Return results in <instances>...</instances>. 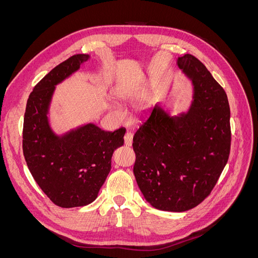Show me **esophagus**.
<instances>
[{
  "label": "esophagus",
  "instance_id": "esophagus-1",
  "mask_svg": "<svg viewBox=\"0 0 258 258\" xmlns=\"http://www.w3.org/2000/svg\"><path fill=\"white\" fill-rule=\"evenodd\" d=\"M132 138H134V136H132L131 132H126V135H124V137H123L124 144H126L127 146H131L132 145Z\"/></svg>",
  "mask_w": 258,
  "mask_h": 258
}]
</instances>
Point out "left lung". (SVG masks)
Here are the masks:
<instances>
[{
    "label": "left lung",
    "mask_w": 258,
    "mask_h": 258,
    "mask_svg": "<svg viewBox=\"0 0 258 258\" xmlns=\"http://www.w3.org/2000/svg\"><path fill=\"white\" fill-rule=\"evenodd\" d=\"M178 67L194 84L187 114L169 117L155 104L134 137V173L145 199L158 210L184 212L214 188L229 158L230 108L227 95L192 54Z\"/></svg>",
    "instance_id": "obj_1"
}]
</instances>
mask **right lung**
Returning <instances> with one entry per match:
<instances>
[{
	"label": "right lung",
	"instance_id": "add662e5",
	"mask_svg": "<svg viewBox=\"0 0 258 258\" xmlns=\"http://www.w3.org/2000/svg\"><path fill=\"white\" fill-rule=\"evenodd\" d=\"M88 58L74 54L45 75L30 93L23 119L22 150L28 168L46 196L61 208L87 206L97 198L126 132L124 128L107 132L89 123L57 137L49 128L47 112L54 86Z\"/></svg>",
	"mask_w": 258,
	"mask_h": 258
}]
</instances>
